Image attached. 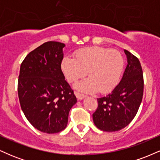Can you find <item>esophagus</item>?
I'll return each instance as SVG.
<instances>
[{"mask_svg": "<svg viewBox=\"0 0 160 160\" xmlns=\"http://www.w3.org/2000/svg\"><path fill=\"white\" fill-rule=\"evenodd\" d=\"M74 94H75V95H76L77 98H78L79 99V100H82V98H85V97H86V95H84V94H82V93L78 92H75Z\"/></svg>", "mask_w": 160, "mask_h": 160, "instance_id": "34e87169", "label": "esophagus"}]
</instances>
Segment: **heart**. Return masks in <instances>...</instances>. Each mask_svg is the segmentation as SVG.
<instances>
[{"mask_svg":"<svg viewBox=\"0 0 160 160\" xmlns=\"http://www.w3.org/2000/svg\"><path fill=\"white\" fill-rule=\"evenodd\" d=\"M123 66V57L119 51L98 46L79 49L74 58L65 57L62 62V70L68 82H77L86 74L89 76L78 82L76 89L103 94L117 86Z\"/></svg>","mask_w":160,"mask_h":160,"instance_id":"b5f03b06","label":"heart"}]
</instances>
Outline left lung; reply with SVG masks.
<instances>
[{
	"instance_id": "8db88e82",
	"label": "left lung",
	"mask_w": 160,
	"mask_h": 160,
	"mask_svg": "<svg viewBox=\"0 0 160 160\" xmlns=\"http://www.w3.org/2000/svg\"><path fill=\"white\" fill-rule=\"evenodd\" d=\"M128 64L120 83L111 94L97 98L98 108L92 114L96 127L116 132L127 126L136 115L144 93V77L138 58L125 49Z\"/></svg>"
}]
</instances>
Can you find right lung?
Segmentation results:
<instances>
[{"label": "right lung", "instance_id": "add662e5", "mask_svg": "<svg viewBox=\"0 0 160 160\" xmlns=\"http://www.w3.org/2000/svg\"><path fill=\"white\" fill-rule=\"evenodd\" d=\"M65 46L46 42L29 52L20 66L18 95L21 108L29 122L45 133L65 129L70 110L77 102L61 68Z\"/></svg>", "mask_w": 160, "mask_h": 160}]
</instances>
